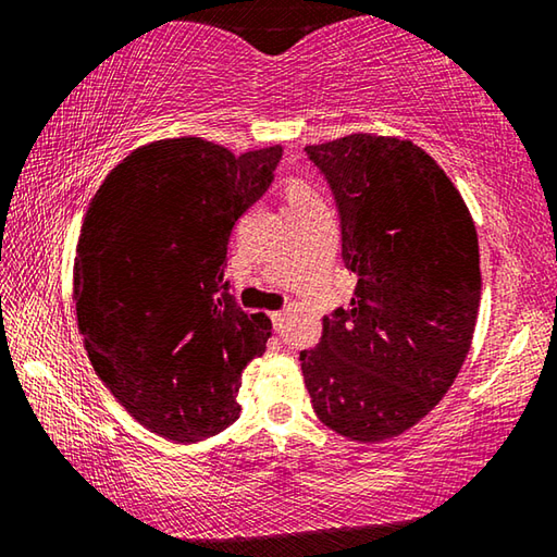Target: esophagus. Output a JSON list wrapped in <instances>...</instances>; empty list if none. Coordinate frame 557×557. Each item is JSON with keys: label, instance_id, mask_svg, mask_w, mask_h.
<instances>
[{"label": "esophagus", "instance_id": "34e87169", "mask_svg": "<svg viewBox=\"0 0 557 557\" xmlns=\"http://www.w3.org/2000/svg\"><path fill=\"white\" fill-rule=\"evenodd\" d=\"M270 319H272V326H275V332H280L282 324H285V312H270Z\"/></svg>", "mask_w": 557, "mask_h": 557}]
</instances>
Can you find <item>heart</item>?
I'll list each match as a JSON object with an SVG mask.
<instances>
[{
  "label": "heart",
  "instance_id": "obj_1",
  "mask_svg": "<svg viewBox=\"0 0 557 557\" xmlns=\"http://www.w3.org/2000/svg\"><path fill=\"white\" fill-rule=\"evenodd\" d=\"M287 201H289V209H295V206H301V203H312V201H322L319 199V194L314 191L312 186L305 184V182H289L287 186Z\"/></svg>",
  "mask_w": 557,
  "mask_h": 557
}]
</instances>
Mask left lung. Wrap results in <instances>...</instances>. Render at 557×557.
<instances>
[{"label": "left lung", "mask_w": 557, "mask_h": 557, "mask_svg": "<svg viewBox=\"0 0 557 557\" xmlns=\"http://www.w3.org/2000/svg\"><path fill=\"white\" fill-rule=\"evenodd\" d=\"M342 219L351 307L301 351L317 418L356 442L403 435L455 383L474 336L482 272L465 199L410 139L356 135L309 145Z\"/></svg>", "instance_id": "8db88e82"}]
</instances>
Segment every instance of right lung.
Returning <instances> with one entry per match:
<instances>
[{"label": "right lung", "instance_id": "obj_1", "mask_svg": "<svg viewBox=\"0 0 557 557\" xmlns=\"http://www.w3.org/2000/svg\"><path fill=\"white\" fill-rule=\"evenodd\" d=\"M280 157V145L235 157L201 137L157 139L112 169L83 219V344L122 408L166 440L188 445L233 425L243 369L265 354L272 324L238 307L225 252Z\"/></svg>", "mask_w": 557, "mask_h": 557}]
</instances>
